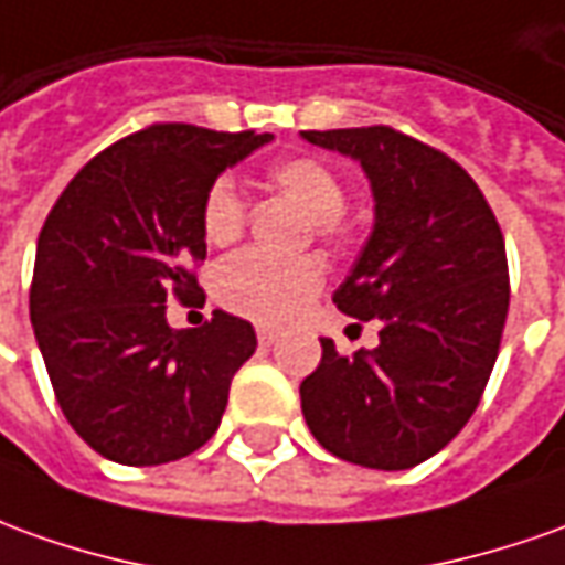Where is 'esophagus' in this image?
<instances>
[{
  "mask_svg": "<svg viewBox=\"0 0 565 565\" xmlns=\"http://www.w3.org/2000/svg\"><path fill=\"white\" fill-rule=\"evenodd\" d=\"M256 339H259V345H263V349H269V345L278 342V333L269 330V327H259V330H256Z\"/></svg>",
  "mask_w": 565,
  "mask_h": 565,
  "instance_id": "34e87169",
  "label": "esophagus"
}]
</instances>
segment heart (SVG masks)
<instances>
[{"mask_svg": "<svg viewBox=\"0 0 565 565\" xmlns=\"http://www.w3.org/2000/svg\"><path fill=\"white\" fill-rule=\"evenodd\" d=\"M271 189L309 214L311 232L330 244H349L354 223L345 214L349 189L330 164L309 156L281 159L266 171ZM201 235L214 247H228L244 235V199L238 186L220 177L201 199ZM318 256H269L259 250L232 256L216 271V299L228 311L256 323H287L309 306L323 287Z\"/></svg>", "mask_w": 565, "mask_h": 565, "instance_id": "heart-1", "label": "heart"}]
</instances>
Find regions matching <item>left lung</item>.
I'll list each match as a JSON object with an SVG mask.
<instances>
[{"label":"left lung","mask_w":565,"mask_h":565,"mask_svg":"<svg viewBox=\"0 0 565 565\" xmlns=\"http://www.w3.org/2000/svg\"><path fill=\"white\" fill-rule=\"evenodd\" d=\"M364 164L376 226L345 284L342 315L379 323V345L302 379V416L339 459L404 471L468 425L499 358L511 281L499 220L447 152L388 125L302 131Z\"/></svg>","instance_id":"1"}]
</instances>
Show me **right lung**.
<instances>
[{"label": "right lung", "instance_id": "1", "mask_svg": "<svg viewBox=\"0 0 565 565\" xmlns=\"http://www.w3.org/2000/svg\"><path fill=\"white\" fill-rule=\"evenodd\" d=\"M271 134L159 121L97 152L54 201L35 247L30 318L73 431L118 465L204 447L254 327L214 311L171 330L164 302H204L201 199Z\"/></svg>", "mask_w": 565, "mask_h": 565}]
</instances>
